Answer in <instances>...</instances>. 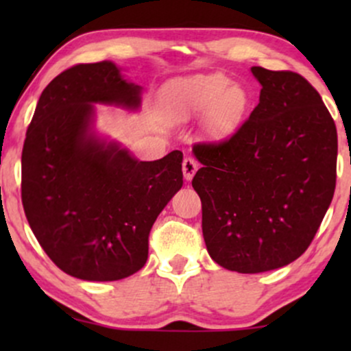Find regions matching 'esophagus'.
Here are the masks:
<instances>
[{
	"mask_svg": "<svg viewBox=\"0 0 351 351\" xmlns=\"http://www.w3.org/2000/svg\"><path fill=\"white\" fill-rule=\"evenodd\" d=\"M198 162H196L195 158H191V156H186V158L183 160V176L186 181H191L193 176H195V173L198 171Z\"/></svg>",
	"mask_w": 351,
	"mask_h": 351,
	"instance_id": "obj_1",
	"label": "esophagus"
}]
</instances>
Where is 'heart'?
<instances>
[{"instance_id":"b5f03b06","label":"heart","mask_w":351,"mask_h":351,"mask_svg":"<svg viewBox=\"0 0 351 351\" xmlns=\"http://www.w3.org/2000/svg\"><path fill=\"white\" fill-rule=\"evenodd\" d=\"M162 108L173 120H188L206 114L204 125L211 134L226 135L241 123L247 108L244 88L223 75H195L173 80L162 92Z\"/></svg>"}]
</instances>
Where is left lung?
Wrapping results in <instances>:
<instances>
[{"mask_svg": "<svg viewBox=\"0 0 351 351\" xmlns=\"http://www.w3.org/2000/svg\"><path fill=\"white\" fill-rule=\"evenodd\" d=\"M251 72L263 88L249 119L224 142L193 147L206 249L241 274L284 267L307 251L337 181V128L320 94L295 72Z\"/></svg>", "mask_w": 351, "mask_h": 351, "instance_id": "1", "label": "left lung"}]
</instances>
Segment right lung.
Instances as JSON below:
<instances>
[{
	"mask_svg": "<svg viewBox=\"0 0 351 351\" xmlns=\"http://www.w3.org/2000/svg\"><path fill=\"white\" fill-rule=\"evenodd\" d=\"M142 87L112 60L79 64L43 90L24 140L21 198L27 223L60 271L120 280L143 267L148 234L183 186V153L140 162L95 132V106L138 110Z\"/></svg>",
	"mask_w": 351,
	"mask_h": 351,
	"instance_id": "right-lung-1",
	"label": "right lung"
}]
</instances>
